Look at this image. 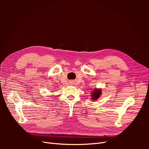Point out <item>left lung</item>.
I'll list each match as a JSON object with an SVG mask.
<instances>
[{
    "label": "left lung",
    "instance_id": "left-lung-1",
    "mask_svg": "<svg viewBox=\"0 0 149 149\" xmlns=\"http://www.w3.org/2000/svg\"><path fill=\"white\" fill-rule=\"evenodd\" d=\"M102 93V90L100 88H95L94 89L93 91L91 92V99L93 101H96L101 96V94Z\"/></svg>",
    "mask_w": 149,
    "mask_h": 149
}]
</instances>
